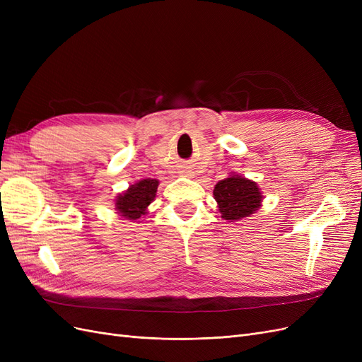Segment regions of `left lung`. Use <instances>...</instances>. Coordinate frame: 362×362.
Segmentation results:
<instances>
[{"label": "left lung", "instance_id": "1", "mask_svg": "<svg viewBox=\"0 0 362 362\" xmlns=\"http://www.w3.org/2000/svg\"><path fill=\"white\" fill-rule=\"evenodd\" d=\"M214 199L225 221L238 222L254 214L262 202V194L255 181L242 175H229L214 187Z\"/></svg>", "mask_w": 362, "mask_h": 362}]
</instances>
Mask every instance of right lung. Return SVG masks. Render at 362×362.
Segmentation results:
<instances>
[{
  "instance_id": "1",
  "label": "right lung",
  "mask_w": 362,
  "mask_h": 362,
  "mask_svg": "<svg viewBox=\"0 0 362 362\" xmlns=\"http://www.w3.org/2000/svg\"><path fill=\"white\" fill-rule=\"evenodd\" d=\"M158 189V180L146 178L129 185L128 190L120 193L116 198L117 213L128 218V221H137L148 213L149 204L156 199Z\"/></svg>"
}]
</instances>
